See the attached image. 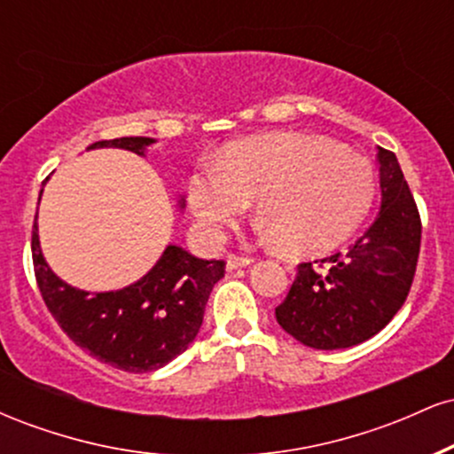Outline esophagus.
Masks as SVG:
<instances>
[{"mask_svg": "<svg viewBox=\"0 0 454 454\" xmlns=\"http://www.w3.org/2000/svg\"><path fill=\"white\" fill-rule=\"evenodd\" d=\"M252 262H254V258H249V256H237V254H228V256H226L228 270L243 269V267H247V264H252Z\"/></svg>", "mask_w": 454, "mask_h": 454, "instance_id": "obj_1", "label": "esophagus"}]
</instances>
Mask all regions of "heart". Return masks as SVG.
Returning a JSON list of instances; mask_svg holds the SVG:
<instances>
[{
	"mask_svg": "<svg viewBox=\"0 0 454 454\" xmlns=\"http://www.w3.org/2000/svg\"><path fill=\"white\" fill-rule=\"evenodd\" d=\"M376 170L337 140L303 132L260 134L198 168L187 198L205 232L217 237L258 198L270 239L316 256L346 243L376 200Z\"/></svg>",
	"mask_w": 454,
	"mask_h": 454,
	"instance_id": "heart-1",
	"label": "heart"
}]
</instances>
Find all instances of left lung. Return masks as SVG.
Here are the masks:
<instances>
[{
	"label": "left lung",
	"mask_w": 454,
	"mask_h": 454,
	"mask_svg": "<svg viewBox=\"0 0 454 454\" xmlns=\"http://www.w3.org/2000/svg\"><path fill=\"white\" fill-rule=\"evenodd\" d=\"M382 207L369 231L346 254L301 262L279 326L316 350L367 341L408 299L420 252V215L397 155L378 147Z\"/></svg>",
	"instance_id": "obj_1"
}]
</instances>
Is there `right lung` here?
<instances>
[{
	"label": "right lung",
	"instance_id": "add662e5",
	"mask_svg": "<svg viewBox=\"0 0 454 454\" xmlns=\"http://www.w3.org/2000/svg\"><path fill=\"white\" fill-rule=\"evenodd\" d=\"M151 143L155 140L123 137L87 149L117 147L145 155ZM31 256L40 294L61 331L98 361L129 373L155 372L187 350L200 331L213 286L226 273L223 260H200L179 245H168L137 284L114 293H85L61 281L46 264L35 222Z\"/></svg>",
	"mask_w": 454,
	"mask_h": 454
}]
</instances>
